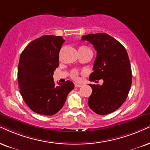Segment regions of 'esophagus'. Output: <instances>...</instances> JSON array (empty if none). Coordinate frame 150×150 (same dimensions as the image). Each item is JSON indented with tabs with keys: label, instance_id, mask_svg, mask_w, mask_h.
Instances as JSON below:
<instances>
[{
	"label": "esophagus",
	"instance_id": "1",
	"mask_svg": "<svg viewBox=\"0 0 150 150\" xmlns=\"http://www.w3.org/2000/svg\"><path fill=\"white\" fill-rule=\"evenodd\" d=\"M75 86L76 87V88H79V87L81 86V84H75Z\"/></svg>",
	"mask_w": 150,
	"mask_h": 150
}]
</instances>
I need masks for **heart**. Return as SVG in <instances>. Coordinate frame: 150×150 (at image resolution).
Returning <instances> with one entry per match:
<instances>
[{
	"mask_svg": "<svg viewBox=\"0 0 150 150\" xmlns=\"http://www.w3.org/2000/svg\"><path fill=\"white\" fill-rule=\"evenodd\" d=\"M71 77H72V79H74V80H79V77L78 71H77V70H73V71H72L71 73Z\"/></svg>",
	"mask_w": 150,
	"mask_h": 150,
	"instance_id": "b5f03b06",
	"label": "heart"
}]
</instances>
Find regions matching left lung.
<instances>
[{"label": "left lung", "mask_w": 150, "mask_h": 150, "mask_svg": "<svg viewBox=\"0 0 150 150\" xmlns=\"http://www.w3.org/2000/svg\"><path fill=\"white\" fill-rule=\"evenodd\" d=\"M81 39L91 43L97 51L89 79H103L102 85L89 84L92 93L88 105L97 114H109L120 107L130 90L132 74L128 54L119 41L107 33L89 34Z\"/></svg>", "instance_id": "8db88e82"}]
</instances>
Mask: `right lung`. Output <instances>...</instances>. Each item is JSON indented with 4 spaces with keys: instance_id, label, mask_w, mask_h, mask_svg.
I'll return each instance as SVG.
<instances>
[{
    "instance_id": "right-lung-1",
    "label": "right lung",
    "mask_w": 150,
    "mask_h": 150,
    "mask_svg": "<svg viewBox=\"0 0 150 150\" xmlns=\"http://www.w3.org/2000/svg\"><path fill=\"white\" fill-rule=\"evenodd\" d=\"M64 41L60 36L44 35L30 43L21 54L18 67L20 93L30 109L39 114L57 113L75 86L69 80L58 85L53 80Z\"/></svg>"
}]
</instances>
